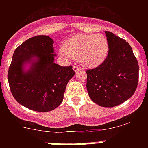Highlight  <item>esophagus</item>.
<instances>
[{"mask_svg": "<svg viewBox=\"0 0 148 148\" xmlns=\"http://www.w3.org/2000/svg\"><path fill=\"white\" fill-rule=\"evenodd\" d=\"M73 69L75 72H78V70H80V67H79L78 66H75H75H73Z\"/></svg>", "mask_w": 148, "mask_h": 148, "instance_id": "34e87169", "label": "esophagus"}]
</instances>
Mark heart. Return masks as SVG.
I'll return each mask as SVG.
<instances>
[{
    "label": "heart",
    "instance_id": "1",
    "mask_svg": "<svg viewBox=\"0 0 148 148\" xmlns=\"http://www.w3.org/2000/svg\"><path fill=\"white\" fill-rule=\"evenodd\" d=\"M109 49V41L102 34H78L65 41L62 54L78 59L85 67L94 68L105 61Z\"/></svg>",
    "mask_w": 148,
    "mask_h": 148
}]
</instances>
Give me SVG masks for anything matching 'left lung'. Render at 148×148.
I'll return each mask as SVG.
<instances>
[{
  "label": "left lung",
  "mask_w": 148,
  "mask_h": 148,
  "mask_svg": "<svg viewBox=\"0 0 148 148\" xmlns=\"http://www.w3.org/2000/svg\"><path fill=\"white\" fill-rule=\"evenodd\" d=\"M110 49L105 61L86 71L87 89L93 102L113 108L130 99L138 82V64L130 44L105 31Z\"/></svg>",
  "instance_id": "8db88e82"
}]
</instances>
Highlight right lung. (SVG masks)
<instances>
[{
  "label": "right lung",
  "mask_w": 148,
  "mask_h": 148,
  "mask_svg": "<svg viewBox=\"0 0 148 148\" xmlns=\"http://www.w3.org/2000/svg\"><path fill=\"white\" fill-rule=\"evenodd\" d=\"M53 39L47 35L30 38L14 52L8 71L13 97L34 111L48 112L62 102L68 82L74 76L73 66L54 63ZM30 63L26 71L24 66Z\"/></svg>",
  "instance_id": "add662e5"
}]
</instances>
